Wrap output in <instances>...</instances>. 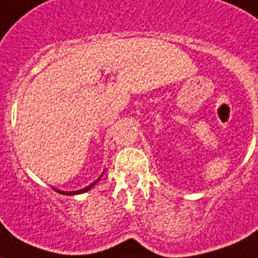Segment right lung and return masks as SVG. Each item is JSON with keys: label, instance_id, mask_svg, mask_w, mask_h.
<instances>
[{"label": "right lung", "instance_id": "right-lung-1", "mask_svg": "<svg viewBox=\"0 0 258 258\" xmlns=\"http://www.w3.org/2000/svg\"><path fill=\"white\" fill-rule=\"evenodd\" d=\"M102 176H103V173H102V174H101V176H99L98 178H97L96 181H94V182H93V183H90V185L86 186V187H84V189L75 190V191H62V190H57V189H55V187H53V189H55V191L60 192V194H64V196H76V194H82V192H86V191H88V190L92 189L93 186H94L97 182H98V181H99V179H101V177H102Z\"/></svg>", "mask_w": 258, "mask_h": 258}]
</instances>
